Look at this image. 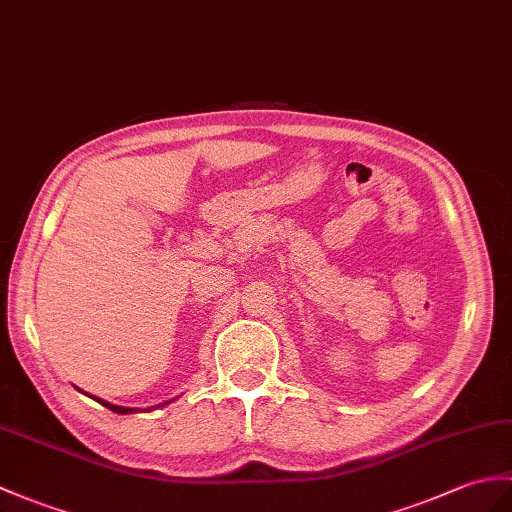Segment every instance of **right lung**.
<instances>
[{
	"label": "right lung",
	"instance_id": "obj_1",
	"mask_svg": "<svg viewBox=\"0 0 512 512\" xmlns=\"http://www.w3.org/2000/svg\"><path fill=\"white\" fill-rule=\"evenodd\" d=\"M80 390V388H78ZM82 392V390H80ZM87 395V392H85ZM91 399H95L98 403H102L104 408H109L111 412H117V414H133V412H150V410H154V408H163V406H168V403H172L174 399H170V401H163V403H159V406H152V408H148V410H141V408H124V406H115V403H109V401H104V399H100V397H93V395H89Z\"/></svg>",
	"mask_w": 512,
	"mask_h": 512
}]
</instances>
